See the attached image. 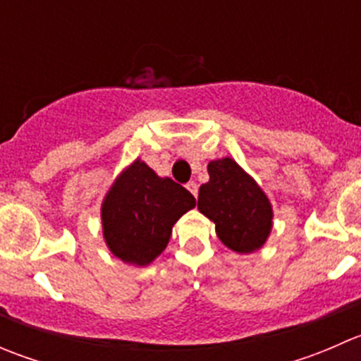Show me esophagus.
I'll return each instance as SVG.
<instances>
[{
	"mask_svg": "<svg viewBox=\"0 0 361 361\" xmlns=\"http://www.w3.org/2000/svg\"><path fill=\"white\" fill-rule=\"evenodd\" d=\"M187 188H188V190H190V194L194 195V197H197L199 190H197V183H195V181H188Z\"/></svg>",
	"mask_w": 361,
	"mask_h": 361,
	"instance_id": "1",
	"label": "esophagus"
}]
</instances>
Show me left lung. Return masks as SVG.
<instances>
[{
  "label": "left lung",
  "instance_id": "left-lung-1",
  "mask_svg": "<svg viewBox=\"0 0 361 361\" xmlns=\"http://www.w3.org/2000/svg\"><path fill=\"white\" fill-rule=\"evenodd\" d=\"M207 173L209 181L199 188L197 207L214 221L220 241L238 253L262 248L272 228V207L264 190L228 157L211 160Z\"/></svg>",
  "mask_w": 361,
  "mask_h": 361
}]
</instances>
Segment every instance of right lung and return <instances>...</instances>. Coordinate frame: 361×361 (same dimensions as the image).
<instances>
[{
    "label": "right lung",
    "instance_id": "obj_1",
    "mask_svg": "<svg viewBox=\"0 0 361 361\" xmlns=\"http://www.w3.org/2000/svg\"><path fill=\"white\" fill-rule=\"evenodd\" d=\"M192 207L195 199L187 188L134 160L101 207L108 248L127 264L148 265L166 250L173 225Z\"/></svg>",
    "mask_w": 361,
    "mask_h": 361
}]
</instances>
